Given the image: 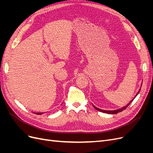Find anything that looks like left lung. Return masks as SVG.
<instances>
[{"label": "left lung", "instance_id": "obj_1", "mask_svg": "<svg viewBox=\"0 0 153 153\" xmlns=\"http://www.w3.org/2000/svg\"><path fill=\"white\" fill-rule=\"evenodd\" d=\"M140 91H138V92L137 93V96L138 95V94L139 93V92H140ZM134 100V99H133ZM133 100H131L130 102H129V103H128V105H127V106H124V107H123V108H120V109H119V110H112V111H108V110H101V109H100V108H97V107H96L95 106H94L93 105V106H94V108H95V109H96L97 110H98V111H100V112H103V113H106V114H117V113H119V112H122L123 110H124V109H126L128 106L129 105V104H130L132 101H133Z\"/></svg>", "mask_w": 153, "mask_h": 153}]
</instances>
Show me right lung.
I'll return each mask as SVG.
<instances>
[{"label":"right lung","mask_w":153,"mask_h":153,"mask_svg":"<svg viewBox=\"0 0 153 153\" xmlns=\"http://www.w3.org/2000/svg\"><path fill=\"white\" fill-rule=\"evenodd\" d=\"M36 114H38V115H41V114H42L43 113H35Z\"/></svg>","instance_id":"add662e5"}]
</instances>
